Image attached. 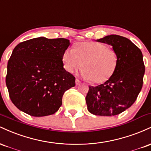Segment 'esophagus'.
I'll return each mask as SVG.
<instances>
[{
	"instance_id": "1",
	"label": "esophagus",
	"mask_w": 151,
	"mask_h": 151,
	"mask_svg": "<svg viewBox=\"0 0 151 151\" xmlns=\"http://www.w3.org/2000/svg\"><path fill=\"white\" fill-rule=\"evenodd\" d=\"M80 83H81V81H79V79H76V80H75V84H76V85H77V86L79 85V84H80Z\"/></svg>"
}]
</instances>
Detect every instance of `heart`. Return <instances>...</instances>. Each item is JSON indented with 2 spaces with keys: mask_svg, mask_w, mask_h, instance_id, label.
Masks as SVG:
<instances>
[{
  "mask_svg": "<svg viewBox=\"0 0 151 151\" xmlns=\"http://www.w3.org/2000/svg\"><path fill=\"white\" fill-rule=\"evenodd\" d=\"M62 62L69 73H74L84 67L81 76L84 79L102 84L114 75L119 58L117 53L106 44L84 42L75 45L73 49L66 50L62 55Z\"/></svg>",
  "mask_w": 151,
  "mask_h": 151,
  "instance_id": "heart-1",
  "label": "heart"
}]
</instances>
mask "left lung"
I'll return each instance as SVG.
<instances>
[{
	"mask_svg": "<svg viewBox=\"0 0 151 151\" xmlns=\"http://www.w3.org/2000/svg\"><path fill=\"white\" fill-rule=\"evenodd\" d=\"M96 41L112 46L119 63L108 81L89 86L86 96L87 109L96 116L118 115L131 106L142 89L145 73L143 54L130 40L120 35H111Z\"/></svg>",
	"mask_w": 151,
	"mask_h": 151,
	"instance_id": "left-lung-1",
	"label": "left lung"
}]
</instances>
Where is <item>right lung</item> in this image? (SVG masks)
<instances>
[{
	"instance_id": "right-lung-1",
	"label": "right lung",
	"mask_w": 151,
	"mask_h": 151,
	"mask_svg": "<svg viewBox=\"0 0 151 151\" xmlns=\"http://www.w3.org/2000/svg\"><path fill=\"white\" fill-rule=\"evenodd\" d=\"M65 38L40 37L19 43L8 60L6 86L19 110L35 117L52 115L62 106L75 77L64 68L62 55L70 46Z\"/></svg>"
}]
</instances>
